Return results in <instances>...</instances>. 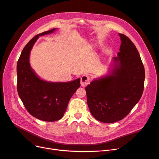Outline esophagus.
I'll return each instance as SVG.
<instances>
[{
	"mask_svg": "<svg viewBox=\"0 0 159 159\" xmlns=\"http://www.w3.org/2000/svg\"><path fill=\"white\" fill-rule=\"evenodd\" d=\"M90 82V77L88 75H82L80 79V84L82 87L86 86Z\"/></svg>",
	"mask_w": 159,
	"mask_h": 159,
	"instance_id": "34e87169",
	"label": "esophagus"
}]
</instances>
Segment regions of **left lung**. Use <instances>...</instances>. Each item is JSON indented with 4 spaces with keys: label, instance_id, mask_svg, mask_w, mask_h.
<instances>
[{
    "label": "left lung",
    "instance_id": "obj_1",
    "mask_svg": "<svg viewBox=\"0 0 159 159\" xmlns=\"http://www.w3.org/2000/svg\"><path fill=\"white\" fill-rule=\"evenodd\" d=\"M109 75L94 79L86 87L87 102L93 117L103 123L123 119L142 96L145 71L138 50L126 36Z\"/></svg>",
    "mask_w": 159,
    "mask_h": 159
}]
</instances>
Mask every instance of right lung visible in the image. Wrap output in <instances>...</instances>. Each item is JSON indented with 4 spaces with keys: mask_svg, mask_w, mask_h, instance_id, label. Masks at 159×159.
<instances>
[{
    "mask_svg": "<svg viewBox=\"0 0 159 159\" xmlns=\"http://www.w3.org/2000/svg\"><path fill=\"white\" fill-rule=\"evenodd\" d=\"M56 29L36 35L25 46L17 62V91L27 111L42 121H55L64 116L68 102L80 86V79L51 82L41 79L29 63L30 50L38 38Z\"/></svg>",
    "mask_w": 159,
    "mask_h": 159,
    "instance_id": "right-lung-1",
    "label": "right lung"
}]
</instances>
